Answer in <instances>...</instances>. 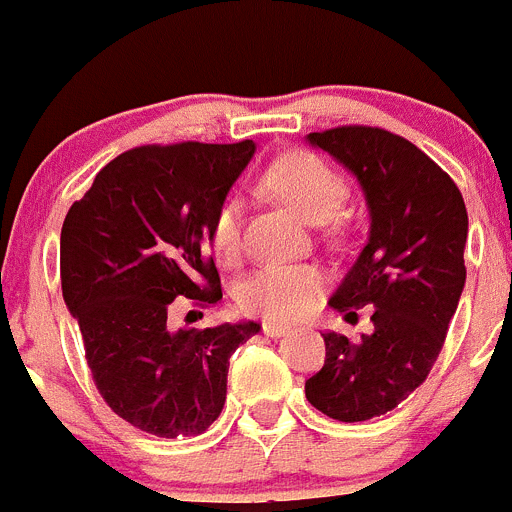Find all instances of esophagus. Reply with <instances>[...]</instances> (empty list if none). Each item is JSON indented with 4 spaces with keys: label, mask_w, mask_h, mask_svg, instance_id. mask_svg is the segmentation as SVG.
<instances>
[{
    "label": "esophagus",
    "mask_w": 512,
    "mask_h": 512,
    "mask_svg": "<svg viewBox=\"0 0 512 512\" xmlns=\"http://www.w3.org/2000/svg\"><path fill=\"white\" fill-rule=\"evenodd\" d=\"M262 334L273 336V339H280V336L293 334V329H290V326H283V324H262Z\"/></svg>",
    "instance_id": "obj_1"
}]
</instances>
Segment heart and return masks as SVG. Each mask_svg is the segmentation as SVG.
<instances>
[{
    "mask_svg": "<svg viewBox=\"0 0 512 512\" xmlns=\"http://www.w3.org/2000/svg\"><path fill=\"white\" fill-rule=\"evenodd\" d=\"M265 188L280 196L308 222L334 219L347 199V183L313 153H288L265 170ZM211 250L222 265L242 255V201L229 199L211 222ZM324 275L313 265H265L237 290L239 308L267 321H296L316 306Z\"/></svg>",
    "mask_w": 512,
    "mask_h": 512,
    "instance_id": "heart-1",
    "label": "heart"
}]
</instances>
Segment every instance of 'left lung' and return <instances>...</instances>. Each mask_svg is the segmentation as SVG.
Instances as JSON below:
<instances>
[{
	"instance_id": "1",
	"label": "left lung",
	"mask_w": 512,
	"mask_h": 512,
	"mask_svg": "<svg viewBox=\"0 0 512 512\" xmlns=\"http://www.w3.org/2000/svg\"><path fill=\"white\" fill-rule=\"evenodd\" d=\"M308 142L357 178L370 237L329 306L375 308L372 334L326 331L324 367L306 398L329 418L370 421L398 408L428 377L467 280V206L457 183L405 137L380 127H334Z\"/></svg>"
}]
</instances>
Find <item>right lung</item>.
<instances>
[{"instance_id":"add662e5","label":"right lung","mask_w":512,"mask_h":512,"mask_svg":"<svg viewBox=\"0 0 512 512\" xmlns=\"http://www.w3.org/2000/svg\"><path fill=\"white\" fill-rule=\"evenodd\" d=\"M252 155V140L135 147L104 165L66 214L63 301L96 390L145 434H204L227 400L229 357L260 331L257 321L168 329L176 298H222L211 222Z\"/></svg>"}]
</instances>
